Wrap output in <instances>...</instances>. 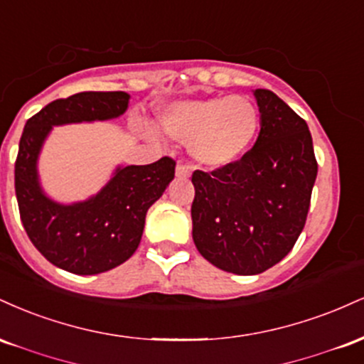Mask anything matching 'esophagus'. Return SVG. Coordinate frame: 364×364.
Segmentation results:
<instances>
[{"label": "esophagus", "mask_w": 364, "mask_h": 364, "mask_svg": "<svg viewBox=\"0 0 364 364\" xmlns=\"http://www.w3.org/2000/svg\"><path fill=\"white\" fill-rule=\"evenodd\" d=\"M191 174V166L188 164V162H183L179 161L178 166H176V176L179 178H188Z\"/></svg>", "instance_id": "1"}]
</instances>
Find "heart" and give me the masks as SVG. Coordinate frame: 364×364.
Listing matches in <instances>:
<instances>
[{"instance_id":"obj_1","label":"heart","mask_w":364,"mask_h":364,"mask_svg":"<svg viewBox=\"0 0 364 364\" xmlns=\"http://www.w3.org/2000/svg\"><path fill=\"white\" fill-rule=\"evenodd\" d=\"M171 136L188 144L191 157L207 168L235 164L260 129V111L246 95H217L171 106L161 118Z\"/></svg>"}]
</instances>
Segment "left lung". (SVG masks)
I'll return each mask as SVG.
<instances>
[{
  "mask_svg": "<svg viewBox=\"0 0 364 364\" xmlns=\"http://www.w3.org/2000/svg\"><path fill=\"white\" fill-rule=\"evenodd\" d=\"M262 128L240 161L191 176L196 250L225 272H265L301 235L316 164L306 121L274 92L255 90Z\"/></svg>",
  "mask_w": 364,
  "mask_h": 364,
  "instance_id": "8db88e82",
  "label": "left lung"
}]
</instances>
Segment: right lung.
Returning a JSON list of instances; mask_svg holds the SVG:
<instances>
[{
    "label": "right lung",
    "mask_w": 364,
    "mask_h": 364,
    "mask_svg": "<svg viewBox=\"0 0 364 364\" xmlns=\"http://www.w3.org/2000/svg\"><path fill=\"white\" fill-rule=\"evenodd\" d=\"M127 92H80L56 99L25 123L15 161L20 219L46 260L78 275L101 274L127 262L139 248L145 214L174 178L176 161L116 171L99 195L75 205L54 203L41 191L36 162L54 124L111 119L128 107Z\"/></svg>",
    "instance_id": "obj_1"
}]
</instances>
